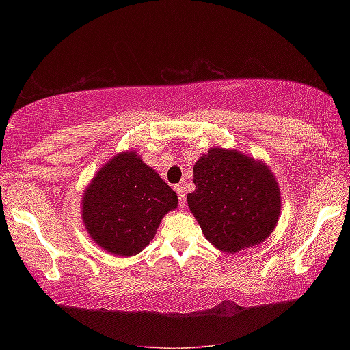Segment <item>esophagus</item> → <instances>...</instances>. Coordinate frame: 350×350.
Listing matches in <instances>:
<instances>
[{
  "instance_id": "1",
  "label": "esophagus",
  "mask_w": 350,
  "mask_h": 350,
  "mask_svg": "<svg viewBox=\"0 0 350 350\" xmlns=\"http://www.w3.org/2000/svg\"><path fill=\"white\" fill-rule=\"evenodd\" d=\"M174 191L177 193V198H179V205H180V208H185V188H183L182 185H176L174 187Z\"/></svg>"
}]
</instances>
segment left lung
Segmentation results:
<instances>
[{"instance_id":"8db88e82","label":"left lung","mask_w":350,"mask_h":350,"mask_svg":"<svg viewBox=\"0 0 350 350\" xmlns=\"http://www.w3.org/2000/svg\"><path fill=\"white\" fill-rule=\"evenodd\" d=\"M193 170L196 189L187 196L188 206L213 245L234 253L267 238L281 213V196L264 163L211 148Z\"/></svg>"}]
</instances>
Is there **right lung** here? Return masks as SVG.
Listing matches in <instances>:
<instances>
[{"instance_id": "right-lung-1", "label": "right lung", "mask_w": 350, "mask_h": 350, "mask_svg": "<svg viewBox=\"0 0 350 350\" xmlns=\"http://www.w3.org/2000/svg\"><path fill=\"white\" fill-rule=\"evenodd\" d=\"M177 194L134 152L112 157L83 198V221L106 252L133 256L150 244Z\"/></svg>"}]
</instances>
